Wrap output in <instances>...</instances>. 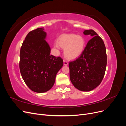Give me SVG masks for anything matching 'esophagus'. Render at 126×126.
<instances>
[{
    "instance_id": "34e87169",
    "label": "esophagus",
    "mask_w": 126,
    "mask_h": 126,
    "mask_svg": "<svg viewBox=\"0 0 126 126\" xmlns=\"http://www.w3.org/2000/svg\"><path fill=\"white\" fill-rule=\"evenodd\" d=\"M63 63H64V66H67L68 64V63L67 60H63Z\"/></svg>"
}]
</instances>
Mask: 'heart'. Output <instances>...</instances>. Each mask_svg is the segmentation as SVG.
<instances>
[{"instance_id":"1","label":"heart","mask_w":126,"mask_h":126,"mask_svg":"<svg viewBox=\"0 0 126 126\" xmlns=\"http://www.w3.org/2000/svg\"><path fill=\"white\" fill-rule=\"evenodd\" d=\"M58 43L64 49V54L67 58L75 59L81 55L85 47V40L82 36L75 34H63L59 37ZM58 48V44H55Z\"/></svg>"}]
</instances>
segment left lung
<instances>
[{
  "instance_id": "obj_1",
  "label": "left lung",
  "mask_w": 126,
  "mask_h": 126,
  "mask_svg": "<svg viewBox=\"0 0 126 126\" xmlns=\"http://www.w3.org/2000/svg\"><path fill=\"white\" fill-rule=\"evenodd\" d=\"M83 33L90 35L92 38L80 57L69 62L70 79L77 89L89 91L99 85L104 78L107 55L104 41L94 30H86Z\"/></svg>"
}]
</instances>
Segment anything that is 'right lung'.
<instances>
[{"label": "right lung", "instance_id": "right-lung-1", "mask_svg": "<svg viewBox=\"0 0 126 126\" xmlns=\"http://www.w3.org/2000/svg\"><path fill=\"white\" fill-rule=\"evenodd\" d=\"M43 28L30 31L22 43L19 68L21 76L30 89L36 93L50 90L56 76L63 64V59L50 55V47L45 39Z\"/></svg>", "mask_w": 126, "mask_h": 126}]
</instances>
